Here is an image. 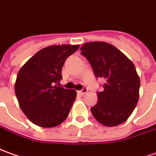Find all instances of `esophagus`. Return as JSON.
Instances as JSON below:
<instances>
[{
	"label": "esophagus",
	"mask_w": 156,
	"mask_h": 156,
	"mask_svg": "<svg viewBox=\"0 0 156 156\" xmlns=\"http://www.w3.org/2000/svg\"><path fill=\"white\" fill-rule=\"evenodd\" d=\"M87 91H88V90H87L86 88H83L82 90H79V91H78V94H79L80 96H83V95H85V94H86Z\"/></svg>",
	"instance_id": "34e87169"
}]
</instances>
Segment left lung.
Masks as SVG:
<instances>
[{"mask_svg":"<svg viewBox=\"0 0 156 156\" xmlns=\"http://www.w3.org/2000/svg\"><path fill=\"white\" fill-rule=\"evenodd\" d=\"M81 55L86 57L96 78L105 79L104 90L90 108L94 118L106 126H116L131 116L139 98L140 78L134 64L114 45L85 42Z\"/></svg>","mask_w":156,"mask_h":156,"instance_id":"8db88e82","label":"left lung"}]
</instances>
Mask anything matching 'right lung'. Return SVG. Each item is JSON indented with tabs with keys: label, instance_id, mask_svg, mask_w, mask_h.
<instances>
[{
	"label": "right lung",
	"instance_id": "right-lung-1",
	"mask_svg": "<svg viewBox=\"0 0 156 156\" xmlns=\"http://www.w3.org/2000/svg\"><path fill=\"white\" fill-rule=\"evenodd\" d=\"M79 45H53L38 51L19 71L14 90L23 113L38 126L49 128L67 118L76 99L74 90L59 87L66 58Z\"/></svg>",
	"mask_w": 156,
	"mask_h": 156
}]
</instances>
